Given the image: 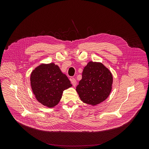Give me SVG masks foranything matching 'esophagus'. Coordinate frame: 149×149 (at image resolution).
Segmentation results:
<instances>
[{
    "instance_id": "esophagus-1",
    "label": "esophagus",
    "mask_w": 149,
    "mask_h": 149,
    "mask_svg": "<svg viewBox=\"0 0 149 149\" xmlns=\"http://www.w3.org/2000/svg\"><path fill=\"white\" fill-rule=\"evenodd\" d=\"M71 83H72V86H74V87H75L76 85H77V81H76V79H75V78H72L71 79Z\"/></svg>"
}]
</instances>
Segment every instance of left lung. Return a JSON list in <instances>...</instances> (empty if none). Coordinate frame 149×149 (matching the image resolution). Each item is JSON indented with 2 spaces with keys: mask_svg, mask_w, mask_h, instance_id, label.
Here are the masks:
<instances>
[{
  "mask_svg": "<svg viewBox=\"0 0 149 149\" xmlns=\"http://www.w3.org/2000/svg\"><path fill=\"white\" fill-rule=\"evenodd\" d=\"M113 81L112 74L107 68L101 62L90 61L83 70L76 91L83 102L94 106L108 98Z\"/></svg>",
  "mask_w": 149,
  "mask_h": 149,
  "instance_id": "obj_1",
  "label": "left lung"
}]
</instances>
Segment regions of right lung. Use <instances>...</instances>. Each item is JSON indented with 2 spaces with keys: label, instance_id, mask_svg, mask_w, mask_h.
<instances>
[{
  "label": "right lung",
  "instance_id": "1",
  "mask_svg": "<svg viewBox=\"0 0 149 149\" xmlns=\"http://www.w3.org/2000/svg\"><path fill=\"white\" fill-rule=\"evenodd\" d=\"M31 86L37 101L48 108L60 101L63 91L72 87L67 75L54 63H41L31 72Z\"/></svg>",
  "mask_w": 149,
  "mask_h": 149
}]
</instances>
